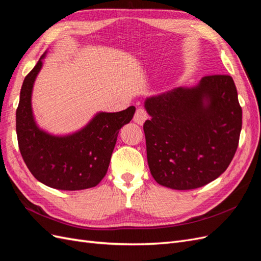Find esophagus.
<instances>
[{
	"mask_svg": "<svg viewBox=\"0 0 261 261\" xmlns=\"http://www.w3.org/2000/svg\"><path fill=\"white\" fill-rule=\"evenodd\" d=\"M147 118H148V113L146 110L144 108H138L136 110L135 116H134V121H135V123H137L139 125H143Z\"/></svg>",
	"mask_w": 261,
	"mask_h": 261,
	"instance_id": "34e87169",
	"label": "esophagus"
}]
</instances>
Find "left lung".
Listing matches in <instances>:
<instances>
[{"instance_id": "8db88e82", "label": "left lung", "mask_w": 261, "mask_h": 261, "mask_svg": "<svg viewBox=\"0 0 261 261\" xmlns=\"http://www.w3.org/2000/svg\"><path fill=\"white\" fill-rule=\"evenodd\" d=\"M144 124L151 175L162 186L187 191L218 178L233 160L242 107L230 75H209L194 88L148 98Z\"/></svg>"}]
</instances>
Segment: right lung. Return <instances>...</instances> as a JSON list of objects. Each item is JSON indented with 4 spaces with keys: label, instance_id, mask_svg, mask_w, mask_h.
<instances>
[{
    "label": "right lung",
    "instance_id": "1",
    "mask_svg": "<svg viewBox=\"0 0 261 261\" xmlns=\"http://www.w3.org/2000/svg\"><path fill=\"white\" fill-rule=\"evenodd\" d=\"M23 80L16 110L19 151L29 171L42 184L60 191L97 186L107 174L118 132L130 122L135 107L116 113H99L82 130L65 137L37 127L31 111V91L42 59Z\"/></svg>",
    "mask_w": 261,
    "mask_h": 261
}]
</instances>
